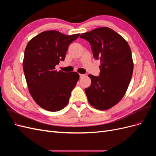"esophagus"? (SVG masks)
Segmentation results:
<instances>
[{
    "label": "esophagus",
    "mask_w": 156,
    "mask_h": 156,
    "mask_svg": "<svg viewBox=\"0 0 156 156\" xmlns=\"http://www.w3.org/2000/svg\"><path fill=\"white\" fill-rule=\"evenodd\" d=\"M79 76H80V78H82V77H84V75H83V74H79Z\"/></svg>",
    "instance_id": "1"
}]
</instances>
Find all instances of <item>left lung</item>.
<instances>
[{
    "mask_svg": "<svg viewBox=\"0 0 156 156\" xmlns=\"http://www.w3.org/2000/svg\"><path fill=\"white\" fill-rule=\"evenodd\" d=\"M80 37L90 44L94 57L101 63L98 77L88 75L91 84L85 88L88 101L98 110H107L122 100L131 81L133 62L129 45L108 27L97 28Z\"/></svg>",
    "mask_w": 156,
    "mask_h": 156,
    "instance_id": "8db88e82",
    "label": "left lung"
}]
</instances>
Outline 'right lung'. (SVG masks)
<instances>
[{"label": "right lung", "mask_w": 156, "mask_h": 156, "mask_svg": "<svg viewBox=\"0 0 156 156\" xmlns=\"http://www.w3.org/2000/svg\"><path fill=\"white\" fill-rule=\"evenodd\" d=\"M79 35L44 31L27 45L23 68L28 88L36 103L45 110L58 111L69 102L79 75L75 72H57L55 66L64 60L68 46Z\"/></svg>", "instance_id": "add662e5"}]
</instances>
